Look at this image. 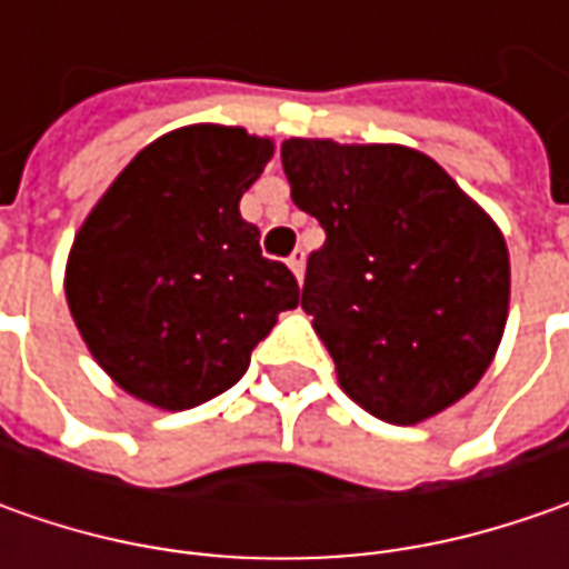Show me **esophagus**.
Here are the masks:
<instances>
[{"label":"esophagus","instance_id":"1","mask_svg":"<svg viewBox=\"0 0 569 569\" xmlns=\"http://www.w3.org/2000/svg\"><path fill=\"white\" fill-rule=\"evenodd\" d=\"M288 266H291V272H295V278L300 281V278H303V266H307V252L303 250L291 252V256H288Z\"/></svg>","mask_w":569,"mask_h":569}]
</instances>
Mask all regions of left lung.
<instances>
[{"label": "left lung", "instance_id": "1", "mask_svg": "<svg viewBox=\"0 0 569 569\" xmlns=\"http://www.w3.org/2000/svg\"><path fill=\"white\" fill-rule=\"evenodd\" d=\"M281 167L295 206L326 230L300 307L341 389L389 425L459 402L491 367L510 310L497 224L405 144L288 139Z\"/></svg>", "mask_w": 569, "mask_h": 569}]
</instances>
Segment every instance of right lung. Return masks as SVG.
<instances>
[{
  "instance_id": "1",
  "label": "right lung",
  "mask_w": 569,
  "mask_h": 569,
  "mask_svg": "<svg viewBox=\"0 0 569 569\" xmlns=\"http://www.w3.org/2000/svg\"><path fill=\"white\" fill-rule=\"evenodd\" d=\"M274 144L240 126H183L142 148L100 196L66 266L94 361L129 396L187 411L221 396L300 300L240 218Z\"/></svg>"
}]
</instances>
